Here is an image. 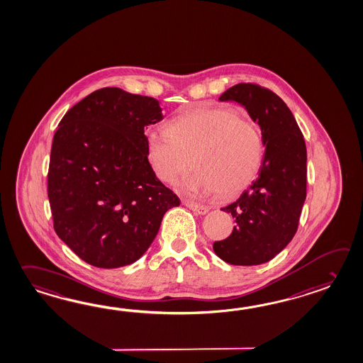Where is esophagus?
Returning a JSON list of instances; mask_svg holds the SVG:
<instances>
[{
    "instance_id": "esophagus-1",
    "label": "esophagus",
    "mask_w": 363,
    "mask_h": 363,
    "mask_svg": "<svg viewBox=\"0 0 363 363\" xmlns=\"http://www.w3.org/2000/svg\"><path fill=\"white\" fill-rule=\"evenodd\" d=\"M184 204H185L187 208L193 210L198 215H206L208 212V207L203 206V204H198V203H194L191 201H184Z\"/></svg>"
}]
</instances>
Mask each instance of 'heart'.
Segmentation results:
<instances>
[{
  "mask_svg": "<svg viewBox=\"0 0 363 363\" xmlns=\"http://www.w3.org/2000/svg\"><path fill=\"white\" fill-rule=\"evenodd\" d=\"M264 145L257 123L232 108H190L167 123V133L145 134V156L153 174L190 195L237 193L249 185L263 160Z\"/></svg>",
  "mask_w": 363,
  "mask_h": 363,
  "instance_id": "1",
  "label": "heart"
}]
</instances>
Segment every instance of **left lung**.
Segmentation results:
<instances>
[{
  "instance_id": "obj_1",
  "label": "left lung",
  "mask_w": 363,
  "mask_h": 363,
  "mask_svg": "<svg viewBox=\"0 0 363 363\" xmlns=\"http://www.w3.org/2000/svg\"><path fill=\"white\" fill-rule=\"evenodd\" d=\"M218 100L246 108L260 126L266 152L258 177L221 208L237 225L228 238L213 243V251L229 264L257 266L284 250L298 229L306 199V145L293 113L271 89L238 83Z\"/></svg>"
}]
</instances>
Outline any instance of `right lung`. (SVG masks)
<instances>
[{
	"label": "right lung",
	"mask_w": 363,
	"mask_h": 363,
	"mask_svg": "<svg viewBox=\"0 0 363 363\" xmlns=\"http://www.w3.org/2000/svg\"><path fill=\"white\" fill-rule=\"evenodd\" d=\"M153 97L105 87L62 117L53 137L48 198L57 235L99 268L137 262L179 198L153 174L145 128L162 121Z\"/></svg>",
	"instance_id": "1"
}]
</instances>
